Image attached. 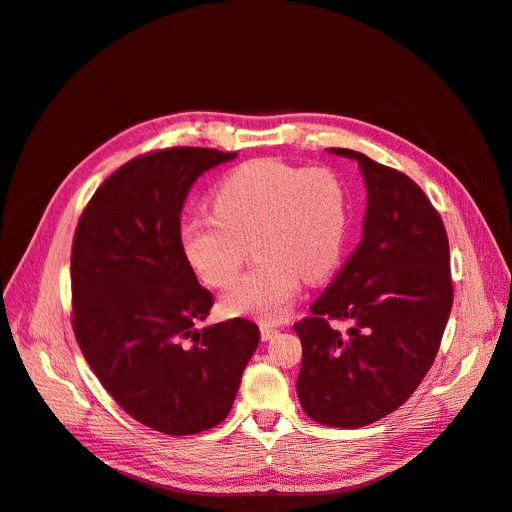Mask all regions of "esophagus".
Instances as JSON below:
<instances>
[{
    "instance_id": "1",
    "label": "esophagus",
    "mask_w": 512,
    "mask_h": 512,
    "mask_svg": "<svg viewBox=\"0 0 512 512\" xmlns=\"http://www.w3.org/2000/svg\"><path fill=\"white\" fill-rule=\"evenodd\" d=\"M260 336L262 340H271L273 336H277V327H273L271 323H260Z\"/></svg>"
}]
</instances>
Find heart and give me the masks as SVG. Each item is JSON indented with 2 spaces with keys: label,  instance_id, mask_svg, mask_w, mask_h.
Returning a JSON list of instances; mask_svg holds the SVG:
<instances>
[{
  "label": "heart",
  "instance_id": "heart-1",
  "mask_svg": "<svg viewBox=\"0 0 512 512\" xmlns=\"http://www.w3.org/2000/svg\"><path fill=\"white\" fill-rule=\"evenodd\" d=\"M214 214L182 224V250L214 288L237 277L252 243L258 262L224 294L229 315L281 319L302 277L319 281L342 252L346 208L336 174L302 170L277 159H254L220 180Z\"/></svg>",
  "mask_w": 512,
  "mask_h": 512
}]
</instances>
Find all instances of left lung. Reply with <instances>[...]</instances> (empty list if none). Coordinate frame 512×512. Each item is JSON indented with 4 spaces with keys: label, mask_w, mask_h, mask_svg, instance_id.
<instances>
[{
    "label": "left lung",
    "mask_w": 512,
    "mask_h": 512,
    "mask_svg": "<svg viewBox=\"0 0 512 512\" xmlns=\"http://www.w3.org/2000/svg\"><path fill=\"white\" fill-rule=\"evenodd\" d=\"M330 151L359 161L367 210L357 250L294 323L296 388L315 422L359 428L395 412L431 370L454 285L443 220L416 182L363 153ZM332 320L350 330L334 331Z\"/></svg>",
    "instance_id": "8db88e82"
}]
</instances>
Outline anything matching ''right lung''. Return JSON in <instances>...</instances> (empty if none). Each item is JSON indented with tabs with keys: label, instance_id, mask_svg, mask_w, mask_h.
I'll use <instances>...</instances> for the list:
<instances>
[{
	"label": "right lung",
	"instance_id": "add662e5",
	"mask_svg": "<svg viewBox=\"0 0 512 512\" xmlns=\"http://www.w3.org/2000/svg\"><path fill=\"white\" fill-rule=\"evenodd\" d=\"M237 153L172 147L138 155L96 189L71 248L73 332L117 405L166 435H195L229 416L258 325L203 330L214 296L182 250L180 212L193 182Z\"/></svg>",
	"mask_w": 512,
	"mask_h": 512
}]
</instances>
